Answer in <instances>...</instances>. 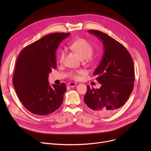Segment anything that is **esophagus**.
Instances as JSON below:
<instances>
[{"mask_svg": "<svg viewBox=\"0 0 151 151\" xmlns=\"http://www.w3.org/2000/svg\"><path fill=\"white\" fill-rule=\"evenodd\" d=\"M76 84H77V83H74V82H72V83H70L68 84V86H70V87H75V86H76Z\"/></svg>", "mask_w": 151, "mask_h": 151, "instance_id": "esophagus-1", "label": "esophagus"}]
</instances>
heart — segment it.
Instances as JSON below:
<instances>
[{
    "mask_svg": "<svg viewBox=\"0 0 151 151\" xmlns=\"http://www.w3.org/2000/svg\"><path fill=\"white\" fill-rule=\"evenodd\" d=\"M71 47L73 51H75L81 59H90L91 55L93 53V49L92 45L88 42L84 38L78 39L73 42L71 45ZM65 55V50L62 49L60 51L59 54V60L62 62ZM84 73L83 70H76L74 71H71L69 73V76L73 80H78L80 79V75Z\"/></svg>",
    "mask_w": 151,
    "mask_h": 151,
    "instance_id": "heart-1",
    "label": "heart"
}]
</instances>
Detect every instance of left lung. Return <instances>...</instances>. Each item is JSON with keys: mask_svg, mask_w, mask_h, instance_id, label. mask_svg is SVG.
<instances>
[{"mask_svg": "<svg viewBox=\"0 0 151 151\" xmlns=\"http://www.w3.org/2000/svg\"><path fill=\"white\" fill-rule=\"evenodd\" d=\"M88 32L103 42L104 53L93 72L100 89L87 86L84 102L96 114L108 116L114 113L127 101L133 91L134 70L133 59L125 47L113 38L97 30Z\"/></svg>", "mask_w": 151, "mask_h": 151, "instance_id": "1", "label": "left lung"}]
</instances>
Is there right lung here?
Returning a JSON list of instances; mask_svg holds the SVG:
<instances>
[{
	"label": "right lung",
	"instance_id": "1",
	"mask_svg": "<svg viewBox=\"0 0 151 151\" xmlns=\"http://www.w3.org/2000/svg\"><path fill=\"white\" fill-rule=\"evenodd\" d=\"M70 33H52L25 47L16 62L13 83L16 93L27 110L37 115H47L62 104L65 83L48 82V75L56 68L55 51Z\"/></svg>",
	"mask_w": 151,
	"mask_h": 151
}]
</instances>
